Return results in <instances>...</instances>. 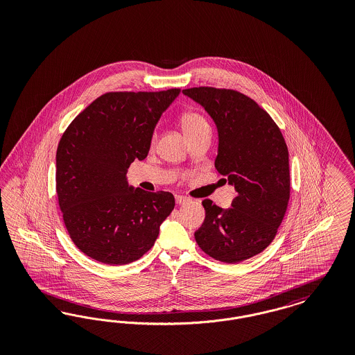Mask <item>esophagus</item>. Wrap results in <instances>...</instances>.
Instances as JSON below:
<instances>
[{"instance_id": "obj_1", "label": "esophagus", "mask_w": 355, "mask_h": 355, "mask_svg": "<svg viewBox=\"0 0 355 355\" xmlns=\"http://www.w3.org/2000/svg\"><path fill=\"white\" fill-rule=\"evenodd\" d=\"M190 200L187 198V197H184V196H175V202L178 203V205H185V203L189 202Z\"/></svg>"}]
</instances>
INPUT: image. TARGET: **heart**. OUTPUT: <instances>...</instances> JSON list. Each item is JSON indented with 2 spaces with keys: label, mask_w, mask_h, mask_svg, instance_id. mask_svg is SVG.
<instances>
[{
  "label": "heart",
  "mask_w": 355,
  "mask_h": 355,
  "mask_svg": "<svg viewBox=\"0 0 355 355\" xmlns=\"http://www.w3.org/2000/svg\"><path fill=\"white\" fill-rule=\"evenodd\" d=\"M181 125H182V129L185 132L186 137L196 135L203 129H209V123L206 122V119L196 112L185 113L181 119Z\"/></svg>",
  "instance_id": "heart-1"
}]
</instances>
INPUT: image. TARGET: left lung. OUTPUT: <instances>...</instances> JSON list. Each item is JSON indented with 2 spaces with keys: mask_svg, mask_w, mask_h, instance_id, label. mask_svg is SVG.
Returning a JSON list of instances; mask_svg holds the SVG:
<instances>
[{
  "mask_svg": "<svg viewBox=\"0 0 355 355\" xmlns=\"http://www.w3.org/2000/svg\"><path fill=\"white\" fill-rule=\"evenodd\" d=\"M182 93L216 122L214 165L236 191L229 209L203 200L206 216L196 241L217 261L242 262L270 245L285 217L290 198L285 138L269 113L239 92L200 86Z\"/></svg>",
  "mask_w": 355,
  "mask_h": 355,
  "instance_id": "8db88e82",
  "label": "left lung"
}]
</instances>
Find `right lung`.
I'll return each instance as SVG.
<instances>
[{
    "label": "right lung",
    "instance_id": "right-lung-1",
    "mask_svg": "<svg viewBox=\"0 0 355 355\" xmlns=\"http://www.w3.org/2000/svg\"><path fill=\"white\" fill-rule=\"evenodd\" d=\"M180 92L105 93L61 137L55 190L69 236L85 255L126 265L152 249L174 197L128 185L126 173L146 158L154 128Z\"/></svg>",
    "mask_w": 355,
    "mask_h": 355
}]
</instances>
